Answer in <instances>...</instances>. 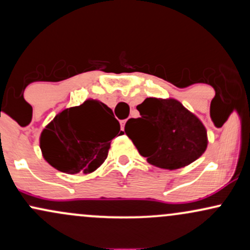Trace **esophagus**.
Masks as SVG:
<instances>
[{
	"instance_id": "1",
	"label": "esophagus",
	"mask_w": 250,
	"mask_h": 250,
	"mask_svg": "<svg viewBox=\"0 0 250 250\" xmlns=\"http://www.w3.org/2000/svg\"><path fill=\"white\" fill-rule=\"evenodd\" d=\"M125 122H127V120H121V121H120V125H121V129H122V130H125Z\"/></svg>"
}]
</instances>
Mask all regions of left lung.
Listing matches in <instances>:
<instances>
[{
  "instance_id": "8db88e82",
  "label": "left lung",
  "mask_w": 250,
  "mask_h": 250,
  "mask_svg": "<svg viewBox=\"0 0 250 250\" xmlns=\"http://www.w3.org/2000/svg\"><path fill=\"white\" fill-rule=\"evenodd\" d=\"M136 109L141 117L129 119L125 131L150 165L174 170L205 153L207 130L179 101L148 97Z\"/></svg>"
}]
</instances>
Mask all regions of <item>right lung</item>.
<instances>
[{
    "mask_svg": "<svg viewBox=\"0 0 250 250\" xmlns=\"http://www.w3.org/2000/svg\"><path fill=\"white\" fill-rule=\"evenodd\" d=\"M119 133L120 123L111 109L87 100L57 114L43 129L40 147L45 161L57 170L89 174L104 162L111 140Z\"/></svg>",
    "mask_w": 250,
    "mask_h": 250,
    "instance_id": "1",
    "label": "right lung"
}]
</instances>
